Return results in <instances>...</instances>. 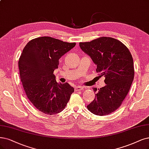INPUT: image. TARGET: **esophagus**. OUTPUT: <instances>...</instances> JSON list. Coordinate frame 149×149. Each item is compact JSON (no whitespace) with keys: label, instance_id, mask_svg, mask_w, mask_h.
Segmentation results:
<instances>
[{"label":"esophagus","instance_id":"1","mask_svg":"<svg viewBox=\"0 0 149 149\" xmlns=\"http://www.w3.org/2000/svg\"><path fill=\"white\" fill-rule=\"evenodd\" d=\"M83 90V87L80 86H76L75 88V91H81Z\"/></svg>","mask_w":149,"mask_h":149}]
</instances>
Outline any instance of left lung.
I'll return each instance as SVG.
<instances>
[{"instance_id":"1","label":"left lung","mask_w":149,"mask_h":149,"mask_svg":"<svg viewBox=\"0 0 149 149\" xmlns=\"http://www.w3.org/2000/svg\"><path fill=\"white\" fill-rule=\"evenodd\" d=\"M81 49L97 65L100 77L104 76L106 85L97 90L95 100L87 108L95 115H105L117 110L127 96L134 76L133 59L128 48L120 40L101 37L80 42Z\"/></svg>"}]
</instances>
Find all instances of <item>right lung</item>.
<instances>
[{"label": "right lung", "mask_w": 149, "mask_h": 149, "mask_svg": "<svg viewBox=\"0 0 149 149\" xmlns=\"http://www.w3.org/2000/svg\"><path fill=\"white\" fill-rule=\"evenodd\" d=\"M75 44L41 37L24 47L18 61L20 79L28 100L40 112H61L74 91L68 83L58 84L53 71L58 68L59 59Z\"/></svg>", "instance_id": "right-lung-1"}]
</instances>
